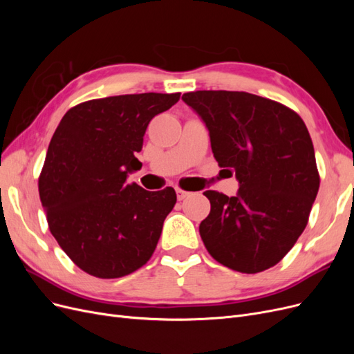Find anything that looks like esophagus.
Wrapping results in <instances>:
<instances>
[{
	"mask_svg": "<svg viewBox=\"0 0 354 354\" xmlns=\"http://www.w3.org/2000/svg\"><path fill=\"white\" fill-rule=\"evenodd\" d=\"M176 194H177V199H178V201H185V199L190 195L189 192H186V190H183V189H180V187L176 189Z\"/></svg>",
	"mask_w": 354,
	"mask_h": 354,
	"instance_id": "34e87169",
	"label": "esophagus"
}]
</instances>
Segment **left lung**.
I'll return each mask as SVG.
<instances>
[{"label":"left lung","instance_id":"1","mask_svg":"<svg viewBox=\"0 0 354 354\" xmlns=\"http://www.w3.org/2000/svg\"><path fill=\"white\" fill-rule=\"evenodd\" d=\"M205 122L214 158L233 168L236 196L203 192L211 211L199 233L214 260L241 273L279 263L307 226L319 190L315 149L304 121L274 100L245 91L185 93Z\"/></svg>","mask_w":354,"mask_h":354}]
</instances>
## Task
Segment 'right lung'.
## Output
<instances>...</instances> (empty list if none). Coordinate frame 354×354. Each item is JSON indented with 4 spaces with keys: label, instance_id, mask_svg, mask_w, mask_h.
Here are the masks:
<instances>
[{
    "label": "right lung",
    "instance_id": "add662e5",
    "mask_svg": "<svg viewBox=\"0 0 354 354\" xmlns=\"http://www.w3.org/2000/svg\"><path fill=\"white\" fill-rule=\"evenodd\" d=\"M180 93H142L94 99L71 108L51 137L38 180L53 236L81 270L115 279L151 259L173 187L147 192L127 176L140 169L136 153L152 118Z\"/></svg>",
    "mask_w": 354,
    "mask_h": 354
}]
</instances>
